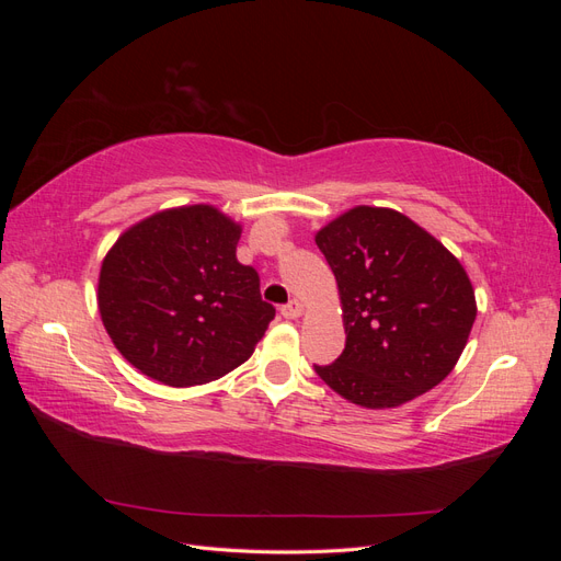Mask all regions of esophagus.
Returning a JSON list of instances; mask_svg holds the SVG:
<instances>
[{
	"label": "esophagus",
	"instance_id": "esophagus-1",
	"mask_svg": "<svg viewBox=\"0 0 561 561\" xmlns=\"http://www.w3.org/2000/svg\"><path fill=\"white\" fill-rule=\"evenodd\" d=\"M280 313H283L285 318H290V320H293V318H299V316L304 313V304H301V301H297V299H293V301H287V304H285V307L280 309Z\"/></svg>",
	"mask_w": 561,
	"mask_h": 561
}]
</instances>
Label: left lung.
Returning a JSON list of instances; mask_svg holds the SVG:
<instances>
[{
    "mask_svg": "<svg viewBox=\"0 0 561 561\" xmlns=\"http://www.w3.org/2000/svg\"><path fill=\"white\" fill-rule=\"evenodd\" d=\"M342 299L346 348L318 377L344 400L390 410L443 381L478 304L454 254L410 217L355 206L316 233Z\"/></svg>",
    "mask_w": 561,
    "mask_h": 561,
    "instance_id": "obj_1",
    "label": "left lung"
}]
</instances>
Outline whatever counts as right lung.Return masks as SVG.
<instances>
[{"instance_id":"obj_1","label":"right lung","mask_w":561,"mask_h":561,"mask_svg":"<svg viewBox=\"0 0 561 561\" xmlns=\"http://www.w3.org/2000/svg\"><path fill=\"white\" fill-rule=\"evenodd\" d=\"M241 225L222 210L168 208L118 236L98 278V309L116 351L165 386L208 383L243 365L276 309L236 260Z\"/></svg>"}]
</instances>
